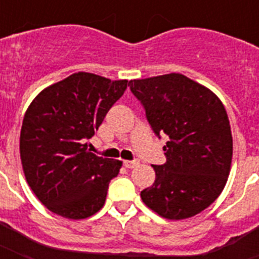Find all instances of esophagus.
<instances>
[{
    "instance_id": "34e87169",
    "label": "esophagus",
    "mask_w": 259,
    "mask_h": 259,
    "mask_svg": "<svg viewBox=\"0 0 259 259\" xmlns=\"http://www.w3.org/2000/svg\"><path fill=\"white\" fill-rule=\"evenodd\" d=\"M138 164H140V161H137V160H134V161H125V162H123V165H125L126 168H129V169H133V168H136Z\"/></svg>"
}]
</instances>
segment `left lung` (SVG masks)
I'll return each mask as SVG.
<instances>
[{
    "label": "left lung",
    "mask_w": 259,
    "mask_h": 259,
    "mask_svg": "<svg viewBox=\"0 0 259 259\" xmlns=\"http://www.w3.org/2000/svg\"><path fill=\"white\" fill-rule=\"evenodd\" d=\"M154 134H166V162L152 165L156 180L141 199L160 217L180 221L211 205L225 188L233 136L221 99L181 74L129 82Z\"/></svg>",
    "instance_id": "1"
}]
</instances>
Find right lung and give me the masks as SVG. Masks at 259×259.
<instances>
[{"label": "right lung", "instance_id": "obj_1", "mask_svg": "<svg viewBox=\"0 0 259 259\" xmlns=\"http://www.w3.org/2000/svg\"><path fill=\"white\" fill-rule=\"evenodd\" d=\"M127 80L76 72L47 87L26 110L20 134L25 179L37 199L54 213L84 219L103 207L109 183L122 162L87 150Z\"/></svg>", "mask_w": 259, "mask_h": 259}]
</instances>
